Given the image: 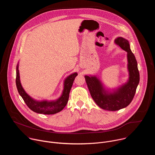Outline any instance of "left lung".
Returning <instances> with one entry per match:
<instances>
[{
	"instance_id": "1",
	"label": "left lung",
	"mask_w": 155,
	"mask_h": 155,
	"mask_svg": "<svg viewBox=\"0 0 155 155\" xmlns=\"http://www.w3.org/2000/svg\"><path fill=\"white\" fill-rule=\"evenodd\" d=\"M115 42L127 53V69L129 74L128 81L114 93H108L97 77L84 76L88 89L94 102L101 108L110 111L123 108L131 102L140 80L137 62L134 54L130 50L128 40L123 37H118Z\"/></svg>"
}]
</instances>
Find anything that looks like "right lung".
Wrapping results in <instances>:
<instances>
[{
	"label": "right lung",
	"mask_w": 155,
	"mask_h": 155,
	"mask_svg": "<svg viewBox=\"0 0 155 155\" xmlns=\"http://www.w3.org/2000/svg\"><path fill=\"white\" fill-rule=\"evenodd\" d=\"M18 64L16 67V84L19 94L23 98L28 107L33 112L37 114L45 115H53L61 112L67 105L69 100V93L72 86L75 78L77 73H74L70 75L64 81V90L61 96L56 101H37L31 97L24 90L21 86L19 80V73L18 70Z\"/></svg>",
	"instance_id": "obj_1"
}]
</instances>
